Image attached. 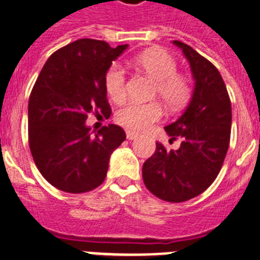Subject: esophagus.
<instances>
[{
	"label": "esophagus",
	"instance_id": "34e87169",
	"mask_svg": "<svg viewBox=\"0 0 260 260\" xmlns=\"http://www.w3.org/2000/svg\"><path fill=\"white\" fill-rule=\"evenodd\" d=\"M138 137H139V135H138L137 133H134V132H126V138H127L128 141H134V139H137Z\"/></svg>",
	"mask_w": 260,
	"mask_h": 260
}]
</instances>
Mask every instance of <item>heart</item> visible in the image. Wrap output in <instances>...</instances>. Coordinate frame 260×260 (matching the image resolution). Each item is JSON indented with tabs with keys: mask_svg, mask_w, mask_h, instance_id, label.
<instances>
[{
	"mask_svg": "<svg viewBox=\"0 0 260 260\" xmlns=\"http://www.w3.org/2000/svg\"><path fill=\"white\" fill-rule=\"evenodd\" d=\"M134 63L155 80L156 93L169 109H178L187 103L191 95L189 80L177 74V63L171 54L161 49H151L138 54ZM104 87L114 103L123 102L126 96V71L118 62L109 66L104 77ZM162 109L158 103L132 102L117 112L119 125L144 132L161 118Z\"/></svg>",
	"mask_w": 260,
	"mask_h": 260,
	"instance_id": "obj_1",
	"label": "heart"
}]
</instances>
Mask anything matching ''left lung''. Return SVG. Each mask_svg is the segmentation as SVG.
Instances as JSON below:
<instances>
[{"mask_svg":"<svg viewBox=\"0 0 260 260\" xmlns=\"http://www.w3.org/2000/svg\"><path fill=\"white\" fill-rule=\"evenodd\" d=\"M189 61L194 89L185 112L164 130L178 150L156 151L143 164L144 185L157 198L185 202L202 194L219 174L231 141L232 105L219 70L190 45L174 40Z\"/></svg>","mask_w":260,"mask_h":260,"instance_id":"1","label":"left lung"}]
</instances>
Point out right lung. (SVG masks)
<instances>
[{"label":"right lung","mask_w":260,"mask_h":260,"mask_svg":"<svg viewBox=\"0 0 260 260\" xmlns=\"http://www.w3.org/2000/svg\"><path fill=\"white\" fill-rule=\"evenodd\" d=\"M128 45L80 39L45 62L28 102L32 157L45 180L62 191L79 194L104 182L110 155L126 139L119 126L98 133L86 125L88 113L109 117L104 77Z\"/></svg>","instance_id":"obj_1"}]
</instances>
